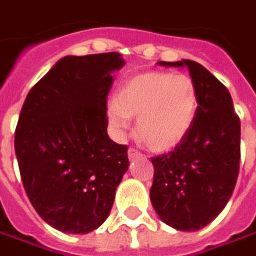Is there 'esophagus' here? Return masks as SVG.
Returning <instances> with one entry per match:
<instances>
[{"instance_id":"34e87169","label":"esophagus","mask_w":256,"mask_h":256,"mask_svg":"<svg viewBox=\"0 0 256 256\" xmlns=\"http://www.w3.org/2000/svg\"><path fill=\"white\" fill-rule=\"evenodd\" d=\"M128 153V159H130V160H133V159H136V158H140V156H142V153H140L138 149H134V148H130Z\"/></svg>"}]
</instances>
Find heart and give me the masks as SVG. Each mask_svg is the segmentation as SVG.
Returning a JSON list of instances; mask_svg holds the SVG:
<instances>
[{
    "label": "heart",
    "mask_w": 256,
    "mask_h": 256,
    "mask_svg": "<svg viewBox=\"0 0 256 256\" xmlns=\"http://www.w3.org/2000/svg\"><path fill=\"white\" fill-rule=\"evenodd\" d=\"M198 110V88L188 74L148 72L120 86L116 102L108 104V120L126 128L138 118L139 140L153 152H169L186 138Z\"/></svg>",
    "instance_id": "obj_1"
}]
</instances>
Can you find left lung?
Masks as SVG:
<instances>
[{
  "label": "left lung",
  "mask_w": 256,
  "mask_h": 256,
  "mask_svg": "<svg viewBox=\"0 0 256 256\" xmlns=\"http://www.w3.org/2000/svg\"><path fill=\"white\" fill-rule=\"evenodd\" d=\"M186 66L198 88L194 126L172 152L152 158L154 168L150 200L162 220L178 230L206 226L228 204L238 179L240 120L228 88L199 62Z\"/></svg>",
  "instance_id": "left-lung-1"
}]
</instances>
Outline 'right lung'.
<instances>
[{"label":"right lung","instance_id":"add662e5","mask_svg":"<svg viewBox=\"0 0 256 256\" xmlns=\"http://www.w3.org/2000/svg\"><path fill=\"white\" fill-rule=\"evenodd\" d=\"M123 64L118 52L62 57L21 108L14 140L21 180L37 214L62 232L98 228L128 170V146L107 134L112 72Z\"/></svg>","mask_w":256,"mask_h":256}]
</instances>
